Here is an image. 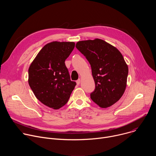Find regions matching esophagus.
Here are the masks:
<instances>
[{"mask_svg": "<svg viewBox=\"0 0 156 156\" xmlns=\"http://www.w3.org/2000/svg\"><path fill=\"white\" fill-rule=\"evenodd\" d=\"M76 84L78 85H79L80 84V79H78L77 81H76Z\"/></svg>", "mask_w": 156, "mask_h": 156, "instance_id": "esophagus-1", "label": "esophagus"}]
</instances>
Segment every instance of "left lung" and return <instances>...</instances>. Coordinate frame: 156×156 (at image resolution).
<instances>
[{"label":"left lung","instance_id":"obj_1","mask_svg":"<svg viewBox=\"0 0 156 156\" xmlns=\"http://www.w3.org/2000/svg\"><path fill=\"white\" fill-rule=\"evenodd\" d=\"M76 48L91 66L96 86L91 99L101 108L112 105L122 98L126 86L128 67L122 54L100 39L79 41Z\"/></svg>","mask_w":156,"mask_h":156}]
</instances>
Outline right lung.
<instances>
[{
	"label": "right lung",
	"mask_w": 156,
	"mask_h": 156,
	"mask_svg": "<svg viewBox=\"0 0 156 156\" xmlns=\"http://www.w3.org/2000/svg\"><path fill=\"white\" fill-rule=\"evenodd\" d=\"M73 42L54 41L39 52L28 69V83L43 104L58 109L68 102L76 84L70 80L65 61L75 48Z\"/></svg>",
	"instance_id": "obj_1"
}]
</instances>
